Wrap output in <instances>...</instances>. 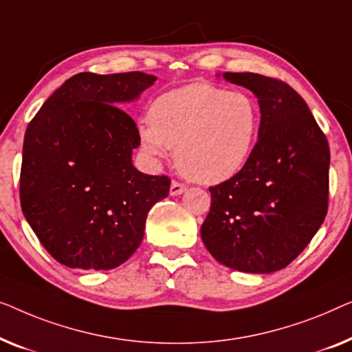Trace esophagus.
Returning <instances> with one entry per match:
<instances>
[{
	"mask_svg": "<svg viewBox=\"0 0 352 352\" xmlns=\"http://www.w3.org/2000/svg\"><path fill=\"white\" fill-rule=\"evenodd\" d=\"M186 190V186L183 185V183H180V182H177V180H174L170 183V196H178V195H182L183 191Z\"/></svg>",
	"mask_w": 352,
	"mask_h": 352,
	"instance_id": "obj_1",
	"label": "esophagus"
}]
</instances>
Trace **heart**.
<instances>
[{"label":"heart","instance_id":"b5f03b06","mask_svg":"<svg viewBox=\"0 0 352 352\" xmlns=\"http://www.w3.org/2000/svg\"><path fill=\"white\" fill-rule=\"evenodd\" d=\"M260 108L244 92L214 84H190L161 96L140 126L148 155L175 148V166L192 182L214 185L241 170L254 150Z\"/></svg>","mask_w":352,"mask_h":352}]
</instances>
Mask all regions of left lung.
<instances>
[{"mask_svg": "<svg viewBox=\"0 0 352 352\" xmlns=\"http://www.w3.org/2000/svg\"><path fill=\"white\" fill-rule=\"evenodd\" d=\"M258 98V140L242 169L210 186L201 237L212 256L242 273L292 263L324 223L330 148L295 89L258 73H225Z\"/></svg>", "mask_w": 352, "mask_h": 352, "instance_id": "left-lung-1", "label": "left lung"}]
</instances>
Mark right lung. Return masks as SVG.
Returning <instances> with one entry per match:
<instances>
[{"label": "right lung", "mask_w": 352, "mask_h": 352, "mask_svg": "<svg viewBox=\"0 0 352 352\" xmlns=\"http://www.w3.org/2000/svg\"><path fill=\"white\" fill-rule=\"evenodd\" d=\"M142 72L78 73L43 103L23 140L21 206L58 263L113 270L138 249L146 215L170 178L132 164L135 121L120 107L150 87Z\"/></svg>", "instance_id": "right-lung-1"}]
</instances>
